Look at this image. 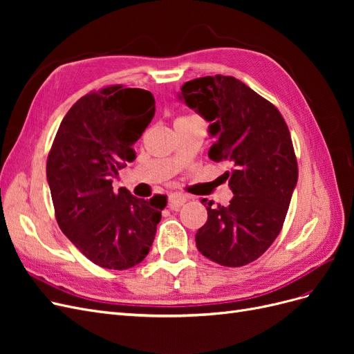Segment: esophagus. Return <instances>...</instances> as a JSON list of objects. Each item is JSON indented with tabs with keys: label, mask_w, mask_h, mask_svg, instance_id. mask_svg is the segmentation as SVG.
I'll return each mask as SVG.
<instances>
[{
	"label": "esophagus",
	"mask_w": 354,
	"mask_h": 354,
	"mask_svg": "<svg viewBox=\"0 0 354 354\" xmlns=\"http://www.w3.org/2000/svg\"><path fill=\"white\" fill-rule=\"evenodd\" d=\"M186 201H187L186 195H183V194H178V192H176V194H171V195H169L168 205H169V208H171V209L178 211V209H180V207L183 205V203H185Z\"/></svg>",
	"instance_id": "34e87169"
}]
</instances>
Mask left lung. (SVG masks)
Masks as SVG:
<instances>
[{"instance_id":"obj_1","label":"left lung","mask_w":354,"mask_h":354,"mask_svg":"<svg viewBox=\"0 0 354 354\" xmlns=\"http://www.w3.org/2000/svg\"><path fill=\"white\" fill-rule=\"evenodd\" d=\"M181 99L211 122L217 137L209 159L227 162L233 198L212 207L196 233L199 252L224 267H241L261 257L283 227L298 180L288 125L276 106L233 77L214 75L187 81Z\"/></svg>"}]
</instances>
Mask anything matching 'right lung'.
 Returning <instances> with one entry per match:
<instances>
[{
	"instance_id": "right-lung-1",
	"label": "right lung",
	"mask_w": 354,
	"mask_h": 354,
	"mask_svg": "<svg viewBox=\"0 0 354 354\" xmlns=\"http://www.w3.org/2000/svg\"><path fill=\"white\" fill-rule=\"evenodd\" d=\"M155 115L151 91L108 85L75 103L47 158L55 216L69 241L103 269L142 263L153 243L165 195L151 201L118 192L112 178L136 159L133 145Z\"/></svg>"
}]
</instances>
